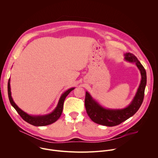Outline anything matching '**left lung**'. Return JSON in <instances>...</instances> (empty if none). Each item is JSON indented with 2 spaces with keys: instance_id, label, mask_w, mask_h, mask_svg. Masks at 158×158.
<instances>
[{
  "instance_id": "left-lung-1",
  "label": "left lung",
  "mask_w": 158,
  "mask_h": 158,
  "mask_svg": "<svg viewBox=\"0 0 158 158\" xmlns=\"http://www.w3.org/2000/svg\"><path fill=\"white\" fill-rule=\"evenodd\" d=\"M124 60L136 64L141 75L137 92L131 103L123 109H108L102 107L87 91L85 92V107L89 117L99 124L112 127L117 126L132 117L141 107L146 85V72L137 57L131 53L124 54Z\"/></svg>"
}]
</instances>
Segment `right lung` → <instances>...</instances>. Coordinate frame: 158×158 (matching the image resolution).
<instances>
[{"mask_svg":"<svg viewBox=\"0 0 158 158\" xmlns=\"http://www.w3.org/2000/svg\"><path fill=\"white\" fill-rule=\"evenodd\" d=\"M10 79H9L8 81V96L9 99L10 101V102L11 105L14 107V108L17 110L18 114L21 116V118L23 119L27 123L35 126H44L51 124L54 123H55L61 116L62 110H63V106H64V102L65 99V98L67 96L71 91L75 89V87H72L67 90L65 91L60 97V99L59 100L58 104L56 106V107L54 109V110L51 112V113L46 115H30L26 113V112L22 110L21 109H20L17 105L14 102L12 96H11V91H10Z\"/></svg>","mask_w":158,"mask_h":158,"instance_id":"obj_1","label":"right lung"}]
</instances>
